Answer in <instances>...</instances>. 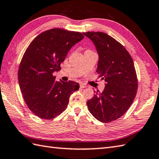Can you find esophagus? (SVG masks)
Wrapping results in <instances>:
<instances>
[{
  "label": "esophagus",
  "instance_id": "obj_1",
  "mask_svg": "<svg viewBox=\"0 0 159 159\" xmlns=\"http://www.w3.org/2000/svg\"><path fill=\"white\" fill-rule=\"evenodd\" d=\"M87 86L86 85V84H84L83 83H80V89H83V88H86Z\"/></svg>",
  "mask_w": 159,
  "mask_h": 159
}]
</instances>
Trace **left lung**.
Listing matches in <instances>:
<instances>
[{
	"mask_svg": "<svg viewBox=\"0 0 159 159\" xmlns=\"http://www.w3.org/2000/svg\"><path fill=\"white\" fill-rule=\"evenodd\" d=\"M83 34L96 47L97 72L106 82L104 91H97L87 101L88 110L97 120L109 123L123 116L135 98L138 79L134 61L126 49L106 33L87 32Z\"/></svg>",
	"mask_w": 159,
	"mask_h": 159,
	"instance_id": "1",
	"label": "left lung"
}]
</instances>
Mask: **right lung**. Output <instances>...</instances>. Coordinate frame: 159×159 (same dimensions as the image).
I'll return each instance as SVG.
<instances>
[{"label": "right lung", "mask_w": 159, "mask_h": 159, "mask_svg": "<svg viewBox=\"0 0 159 159\" xmlns=\"http://www.w3.org/2000/svg\"><path fill=\"white\" fill-rule=\"evenodd\" d=\"M84 38L79 32L53 28L42 32L25 50L18 71L20 90L29 109L43 119H52L67 108L79 84L55 80L69 50Z\"/></svg>", "instance_id": "right-lung-1"}]
</instances>
